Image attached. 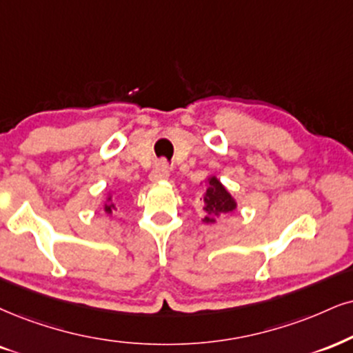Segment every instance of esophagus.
Returning <instances> with one entry per match:
<instances>
[{
  "instance_id": "34e87169",
  "label": "esophagus",
  "mask_w": 353,
  "mask_h": 353,
  "mask_svg": "<svg viewBox=\"0 0 353 353\" xmlns=\"http://www.w3.org/2000/svg\"><path fill=\"white\" fill-rule=\"evenodd\" d=\"M168 176H170V168H168L167 162H160L154 168V172L150 173L152 181H165V180H168Z\"/></svg>"
}]
</instances>
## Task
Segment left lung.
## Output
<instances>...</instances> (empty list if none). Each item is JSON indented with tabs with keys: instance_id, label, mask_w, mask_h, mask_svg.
Masks as SVG:
<instances>
[{
	"instance_id": "left-lung-1",
	"label": "left lung",
	"mask_w": 353,
	"mask_h": 353,
	"mask_svg": "<svg viewBox=\"0 0 353 353\" xmlns=\"http://www.w3.org/2000/svg\"><path fill=\"white\" fill-rule=\"evenodd\" d=\"M208 183H210V186H208L206 193L203 196V223L214 224L216 217L232 212L237 208V203L232 198V194L225 190V186L216 176L208 178Z\"/></svg>"
}]
</instances>
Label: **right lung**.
<instances>
[{
    "label": "right lung",
    "mask_w": 353,
    "mask_h": 353,
    "mask_svg": "<svg viewBox=\"0 0 353 353\" xmlns=\"http://www.w3.org/2000/svg\"><path fill=\"white\" fill-rule=\"evenodd\" d=\"M111 201H112V196L110 194V196L106 198V203H104V206H103L104 212H108V214H111L112 210H116V206H114V204H112Z\"/></svg>",
    "instance_id": "right-lung-1"
}]
</instances>
